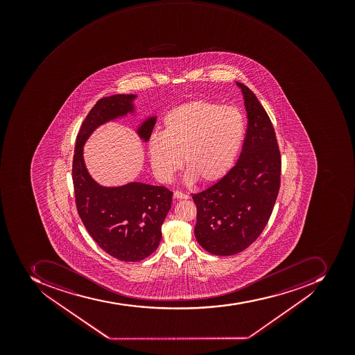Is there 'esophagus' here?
Returning <instances> with one entry per match:
<instances>
[{"mask_svg":"<svg viewBox=\"0 0 355 355\" xmlns=\"http://www.w3.org/2000/svg\"><path fill=\"white\" fill-rule=\"evenodd\" d=\"M173 198L175 199H189V196L186 193H180V191H175L173 193Z\"/></svg>","mask_w":355,"mask_h":355,"instance_id":"esophagus-1","label":"esophagus"}]
</instances>
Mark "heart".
<instances>
[{
	"instance_id": "b5f03b06",
	"label": "heart",
	"mask_w": 355,
	"mask_h": 355,
	"mask_svg": "<svg viewBox=\"0 0 355 355\" xmlns=\"http://www.w3.org/2000/svg\"><path fill=\"white\" fill-rule=\"evenodd\" d=\"M245 138V121L232 106H220L205 99L182 103L167 112L162 135H153L147 144L149 162L156 178L173 180L182 168L193 184L218 182L228 173Z\"/></svg>"
}]
</instances>
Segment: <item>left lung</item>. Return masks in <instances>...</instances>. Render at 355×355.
<instances>
[{"mask_svg": "<svg viewBox=\"0 0 355 355\" xmlns=\"http://www.w3.org/2000/svg\"><path fill=\"white\" fill-rule=\"evenodd\" d=\"M248 130L236 165L211 187L193 196L196 239L216 256L241 252L260 236L280 188L281 156L272 123L242 83Z\"/></svg>", "mask_w": 355, "mask_h": 355, "instance_id": "obj_1", "label": "left lung"}]
</instances>
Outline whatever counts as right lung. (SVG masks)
<instances>
[{
	"label": "right lung",
	"instance_id": "1",
	"mask_svg": "<svg viewBox=\"0 0 355 355\" xmlns=\"http://www.w3.org/2000/svg\"><path fill=\"white\" fill-rule=\"evenodd\" d=\"M136 98L134 94H117L99 99L77 134L71 171L77 211L88 234L105 252L126 262L141 261L158 248L173 193L138 182L110 187L98 184L86 168L84 145L99 126L136 116ZM154 115L147 116L136 128L143 143L149 141L156 124Z\"/></svg>",
	"mask_w": 355,
	"mask_h": 355
}]
</instances>
